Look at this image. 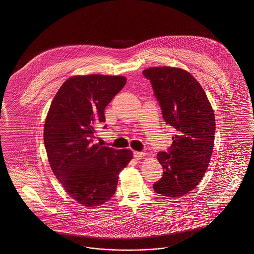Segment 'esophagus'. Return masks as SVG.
Returning <instances> with one entry per match:
<instances>
[{
	"label": "esophagus",
	"mask_w": 254,
	"mask_h": 254,
	"mask_svg": "<svg viewBox=\"0 0 254 254\" xmlns=\"http://www.w3.org/2000/svg\"><path fill=\"white\" fill-rule=\"evenodd\" d=\"M144 156H145V153L142 152V151H135V152H134V157H135L136 159H141V158L144 157Z\"/></svg>",
	"instance_id": "34e87169"
}]
</instances>
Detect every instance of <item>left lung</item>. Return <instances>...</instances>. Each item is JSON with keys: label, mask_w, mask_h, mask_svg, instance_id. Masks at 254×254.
Wrapping results in <instances>:
<instances>
[{"label": "left lung", "mask_w": 254, "mask_h": 254, "mask_svg": "<svg viewBox=\"0 0 254 254\" xmlns=\"http://www.w3.org/2000/svg\"><path fill=\"white\" fill-rule=\"evenodd\" d=\"M142 73L166 124L176 131L168 152L157 154L163 176L153 189L162 196L182 197L200 184L208 169L215 134L213 111L200 83L185 69L153 67Z\"/></svg>", "instance_id": "obj_1"}]
</instances>
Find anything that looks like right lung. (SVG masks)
I'll use <instances>...</instances> for the list:
<instances>
[{
	"instance_id": "obj_1",
	"label": "right lung",
	"mask_w": 254,
	"mask_h": 254,
	"mask_svg": "<svg viewBox=\"0 0 254 254\" xmlns=\"http://www.w3.org/2000/svg\"><path fill=\"white\" fill-rule=\"evenodd\" d=\"M126 81L120 75H75L63 83L50 105L44 130L49 165L66 192L82 206L109 201L119 173L133 157L129 149L93 143L97 124L106 121V107Z\"/></svg>"
}]
</instances>
